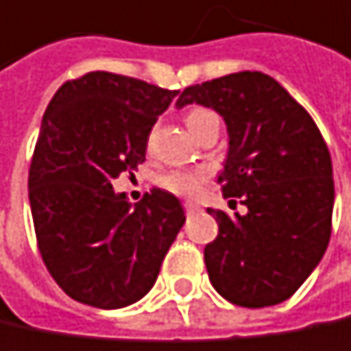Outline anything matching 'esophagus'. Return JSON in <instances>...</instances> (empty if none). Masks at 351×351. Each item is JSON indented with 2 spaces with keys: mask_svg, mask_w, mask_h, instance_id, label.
<instances>
[{
  "mask_svg": "<svg viewBox=\"0 0 351 351\" xmlns=\"http://www.w3.org/2000/svg\"><path fill=\"white\" fill-rule=\"evenodd\" d=\"M184 210L188 212V214H194L199 210V206H197L196 202H184Z\"/></svg>",
  "mask_w": 351,
  "mask_h": 351,
  "instance_id": "1",
  "label": "esophagus"
}]
</instances>
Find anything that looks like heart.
Listing matches in <instances>:
<instances>
[{
  "instance_id": "b5f03b06",
  "label": "heart",
  "mask_w": 351,
  "mask_h": 351,
  "mask_svg": "<svg viewBox=\"0 0 351 351\" xmlns=\"http://www.w3.org/2000/svg\"><path fill=\"white\" fill-rule=\"evenodd\" d=\"M214 112H210L208 109H192L186 114V125L190 131L196 129V125L199 121H204L206 117H210ZM208 180V169H176V171H169L165 173L161 180H159V186L176 196H186L192 197L202 192L204 184Z\"/></svg>"
}]
</instances>
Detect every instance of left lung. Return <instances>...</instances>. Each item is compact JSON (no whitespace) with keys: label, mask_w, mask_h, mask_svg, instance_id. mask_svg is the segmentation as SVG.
<instances>
[{"label":"left lung","mask_w":351,"mask_h":351,"mask_svg":"<svg viewBox=\"0 0 351 351\" xmlns=\"http://www.w3.org/2000/svg\"><path fill=\"white\" fill-rule=\"evenodd\" d=\"M190 103L224 117L230 141L218 184L222 196L248 208L237 218L208 208L218 222V237L204 248L210 283L241 307L277 305L303 285L329 244L328 145L311 114L263 72L188 86L176 105Z\"/></svg>","instance_id":"obj_1"}]
</instances>
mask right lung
Here are the masks:
<instances>
[{
    "instance_id": "1",
    "label": "right lung",
    "mask_w": 351,
    "mask_h": 351,
    "mask_svg": "<svg viewBox=\"0 0 351 351\" xmlns=\"http://www.w3.org/2000/svg\"><path fill=\"white\" fill-rule=\"evenodd\" d=\"M178 93L97 70L66 80L44 112L27 194L42 261L74 301L119 309L145 297L186 222L165 190L133 208L110 186L145 161L155 121Z\"/></svg>"
}]
</instances>
